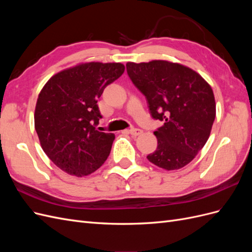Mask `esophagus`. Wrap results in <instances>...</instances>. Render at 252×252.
Masks as SVG:
<instances>
[{"instance_id":"esophagus-1","label":"esophagus","mask_w":252,"mask_h":252,"mask_svg":"<svg viewBox=\"0 0 252 252\" xmlns=\"http://www.w3.org/2000/svg\"><path fill=\"white\" fill-rule=\"evenodd\" d=\"M127 131H128V133H130L132 136H138V135H140L143 132L141 129H138V128H131V129H129V130H127Z\"/></svg>"}]
</instances>
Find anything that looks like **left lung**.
I'll use <instances>...</instances> for the list:
<instances>
[{
  "label": "left lung",
  "instance_id": "8db88e82",
  "mask_svg": "<svg viewBox=\"0 0 252 252\" xmlns=\"http://www.w3.org/2000/svg\"><path fill=\"white\" fill-rule=\"evenodd\" d=\"M132 83L146 96L151 116L164 122L155 135L149 162L165 170L189 164L207 142L216 118L211 86L191 68L169 61L126 64Z\"/></svg>",
  "mask_w": 252,
  "mask_h": 252
}]
</instances>
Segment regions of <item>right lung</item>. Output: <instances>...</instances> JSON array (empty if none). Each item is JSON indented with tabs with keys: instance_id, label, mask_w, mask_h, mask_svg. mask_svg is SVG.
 <instances>
[{
	"instance_id": "add662e5",
	"label": "right lung",
	"mask_w": 252,
	"mask_h": 252,
	"mask_svg": "<svg viewBox=\"0 0 252 252\" xmlns=\"http://www.w3.org/2000/svg\"><path fill=\"white\" fill-rule=\"evenodd\" d=\"M125 70L121 63H81L56 73L37 97L34 128L45 154L66 173L82 178L108 158L114 133L98 131L97 98Z\"/></svg>"
}]
</instances>
